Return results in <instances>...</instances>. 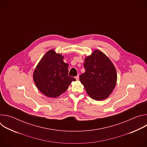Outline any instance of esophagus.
Here are the masks:
<instances>
[{"label": "esophagus", "mask_w": 147, "mask_h": 147, "mask_svg": "<svg viewBox=\"0 0 147 147\" xmlns=\"http://www.w3.org/2000/svg\"><path fill=\"white\" fill-rule=\"evenodd\" d=\"M75 78H76V80H77V81H78V80H79V75L77 76Z\"/></svg>", "instance_id": "34e87169"}]
</instances>
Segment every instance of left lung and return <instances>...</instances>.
Returning <instances> with one entry per match:
<instances>
[{"instance_id":"left-lung-1","label":"left lung","mask_w":147,"mask_h":147,"mask_svg":"<svg viewBox=\"0 0 147 147\" xmlns=\"http://www.w3.org/2000/svg\"><path fill=\"white\" fill-rule=\"evenodd\" d=\"M86 71L80 76L81 83L93 99H106L116 87L117 72L113 63L102 51L95 49L84 59Z\"/></svg>"}]
</instances>
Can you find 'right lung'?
Here are the masks:
<instances>
[{
	"label": "right lung",
	"mask_w": 147,
	"mask_h": 147,
	"mask_svg": "<svg viewBox=\"0 0 147 147\" xmlns=\"http://www.w3.org/2000/svg\"><path fill=\"white\" fill-rule=\"evenodd\" d=\"M64 56L53 49L41 58L33 73V80L39 91L49 98H56L64 93L76 79L68 76L69 65Z\"/></svg>",
	"instance_id": "add662e5"
}]
</instances>
